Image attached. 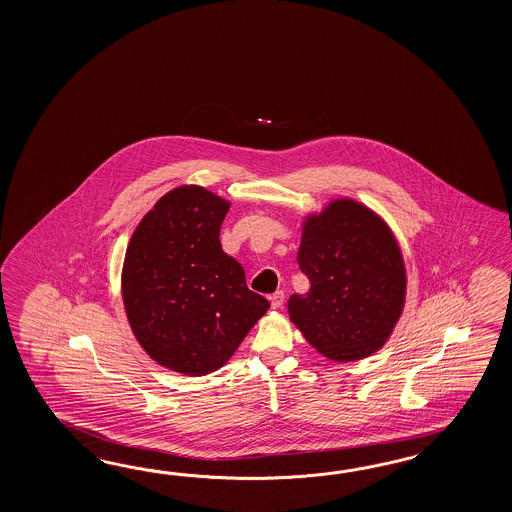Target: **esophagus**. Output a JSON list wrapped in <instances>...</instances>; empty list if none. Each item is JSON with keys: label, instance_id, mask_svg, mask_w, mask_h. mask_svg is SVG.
Segmentation results:
<instances>
[{"label": "esophagus", "instance_id": "obj_1", "mask_svg": "<svg viewBox=\"0 0 512 512\" xmlns=\"http://www.w3.org/2000/svg\"><path fill=\"white\" fill-rule=\"evenodd\" d=\"M283 302H285V293H283V291H276V293L272 294V309H280V307L283 305Z\"/></svg>", "mask_w": 512, "mask_h": 512}]
</instances>
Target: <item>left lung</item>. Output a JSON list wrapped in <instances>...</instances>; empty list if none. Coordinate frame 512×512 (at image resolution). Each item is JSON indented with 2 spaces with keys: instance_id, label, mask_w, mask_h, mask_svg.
Returning a JSON list of instances; mask_svg holds the SVG:
<instances>
[{
  "instance_id": "1",
  "label": "left lung",
  "mask_w": 512,
  "mask_h": 512,
  "mask_svg": "<svg viewBox=\"0 0 512 512\" xmlns=\"http://www.w3.org/2000/svg\"><path fill=\"white\" fill-rule=\"evenodd\" d=\"M298 265L311 287L287 307L313 348L349 362L384 346L403 313L406 271L392 230L375 212L337 199L309 216Z\"/></svg>"
}]
</instances>
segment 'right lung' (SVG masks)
<instances>
[{"label":"right lung","mask_w":512,"mask_h":512,"mask_svg":"<svg viewBox=\"0 0 512 512\" xmlns=\"http://www.w3.org/2000/svg\"><path fill=\"white\" fill-rule=\"evenodd\" d=\"M229 208L203 186L175 188L142 218L122 267L133 335L155 362L192 377L219 370L271 307L221 249Z\"/></svg>","instance_id":"right-lung-1"}]
</instances>
